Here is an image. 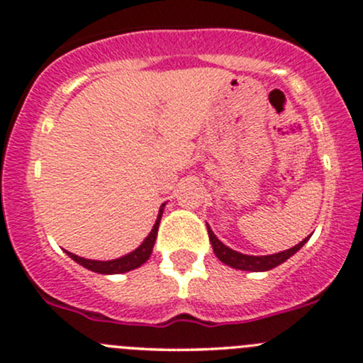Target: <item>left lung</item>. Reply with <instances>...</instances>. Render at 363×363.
<instances>
[{
	"instance_id": "8db88e82",
	"label": "left lung",
	"mask_w": 363,
	"mask_h": 363,
	"mask_svg": "<svg viewBox=\"0 0 363 363\" xmlns=\"http://www.w3.org/2000/svg\"><path fill=\"white\" fill-rule=\"evenodd\" d=\"M206 229H208V238H210V242H212L213 253L217 255L218 260L224 262L225 265L234 267V269L252 270V272H264V270H270V269H274V267L281 265L282 262H286L289 257H293V255L296 253L298 250H300L310 238V236L305 238V240L301 242H298L296 246H293V248H289V250H284V252H281V253L253 257V255H242L240 252H234V250H230L229 246H225L224 242L217 240V236H215L213 230L210 229L208 225H206Z\"/></svg>"
}]
</instances>
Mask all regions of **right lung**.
I'll return each mask as SVG.
<instances>
[{
	"instance_id": "1",
	"label": "right lung",
	"mask_w": 363,
	"mask_h": 363,
	"mask_svg": "<svg viewBox=\"0 0 363 363\" xmlns=\"http://www.w3.org/2000/svg\"><path fill=\"white\" fill-rule=\"evenodd\" d=\"M163 206H165V203L160 206L157 222H155L153 229H151L148 238L141 242L139 248L134 250V252H130L129 255H125V257L117 258V260L99 262V260H87V258L77 257V255L70 252H67V255H69L74 262H77V264H81L82 267H86V269L93 270V272H98V274H123V272H129V270L138 269V267H141L146 260H148L151 252H153L155 240H157V233H158V224H160V218L163 213Z\"/></svg>"
}]
</instances>
